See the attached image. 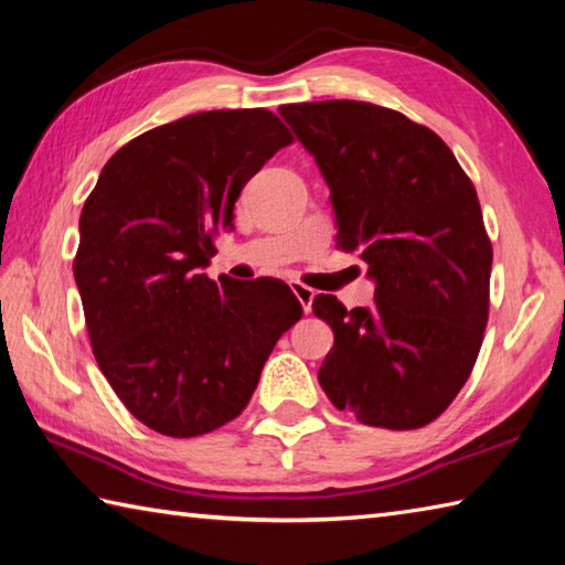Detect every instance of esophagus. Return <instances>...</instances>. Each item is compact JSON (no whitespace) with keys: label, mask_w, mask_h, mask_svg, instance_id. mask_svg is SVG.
Wrapping results in <instances>:
<instances>
[{"label":"esophagus","mask_w":565,"mask_h":565,"mask_svg":"<svg viewBox=\"0 0 565 565\" xmlns=\"http://www.w3.org/2000/svg\"><path fill=\"white\" fill-rule=\"evenodd\" d=\"M291 291H294L296 299H299V303L303 306V311L309 313V311H311V301H313V296H317V291H313L311 286L299 284V281H294V284H291Z\"/></svg>","instance_id":"34e87169"}]
</instances>
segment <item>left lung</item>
I'll list each match as a JSON object with an SVG mask.
<instances>
[{
	"instance_id": "8db88e82",
	"label": "left lung",
	"mask_w": 565,
	"mask_h": 565,
	"mask_svg": "<svg viewBox=\"0 0 565 565\" xmlns=\"http://www.w3.org/2000/svg\"><path fill=\"white\" fill-rule=\"evenodd\" d=\"M279 111L331 189L337 246L376 281L366 309L313 299L333 329L319 384L366 426L431 424L471 376L489 323L493 248L471 179L436 131L401 111L353 99Z\"/></svg>"
}]
</instances>
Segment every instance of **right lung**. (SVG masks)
<instances>
[{
	"mask_svg": "<svg viewBox=\"0 0 565 565\" xmlns=\"http://www.w3.org/2000/svg\"><path fill=\"white\" fill-rule=\"evenodd\" d=\"M291 141L269 109L189 114L124 145L84 202L74 279L94 359L157 434L191 438L236 418L301 319L284 281L202 274L246 181Z\"/></svg>",
	"mask_w": 565,
	"mask_h": 565,
	"instance_id": "1",
	"label": "right lung"
}]
</instances>
